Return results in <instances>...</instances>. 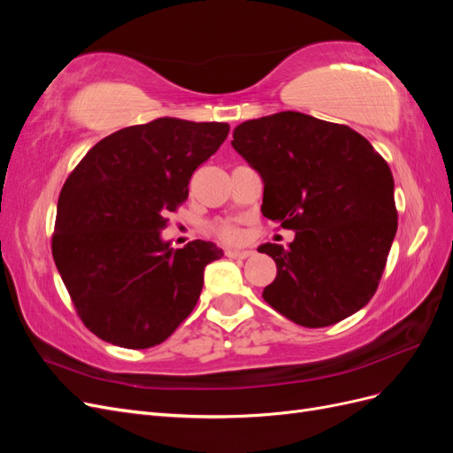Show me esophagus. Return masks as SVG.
Here are the masks:
<instances>
[{
  "mask_svg": "<svg viewBox=\"0 0 453 453\" xmlns=\"http://www.w3.org/2000/svg\"><path fill=\"white\" fill-rule=\"evenodd\" d=\"M225 253L230 258H250V257H253V251H250V250H226Z\"/></svg>",
  "mask_w": 453,
  "mask_h": 453,
  "instance_id": "1",
  "label": "esophagus"
}]
</instances>
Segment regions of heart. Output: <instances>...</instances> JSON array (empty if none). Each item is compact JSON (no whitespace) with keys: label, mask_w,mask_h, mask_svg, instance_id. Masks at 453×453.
<instances>
[{"label":"heart","mask_w":453,"mask_h":453,"mask_svg":"<svg viewBox=\"0 0 453 453\" xmlns=\"http://www.w3.org/2000/svg\"><path fill=\"white\" fill-rule=\"evenodd\" d=\"M215 232V236L219 240H223L226 243H232V242H238L242 238V232L238 226L234 225H228V223H221V225H215L211 228Z\"/></svg>","instance_id":"heart-1"}]
</instances>
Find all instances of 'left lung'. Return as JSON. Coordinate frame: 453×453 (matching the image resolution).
Wrapping results in <instances>:
<instances>
[{
  "label": "left lung",
  "mask_w": 453,
  "mask_h": 453,
  "mask_svg": "<svg viewBox=\"0 0 453 453\" xmlns=\"http://www.w3.org/2000/svg\"><path fill=\"white\" fill-rule=\"evenodd\" d=\"M232 138L263 180L260 211L295 230L287 248H257L278 266L263 298L310 328L366 306L396 234L388 162L353 128L298 111L245 120Z\"/></svg>",
  "instance_id": "obj_1"
}]
</instances>
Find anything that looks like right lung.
I'll return each mask as SVG.
<instances>
[{
    "label": "right lung",
    "instance_id": "obj_1",
    "mask_svg": "<svg viewBox=\"0 0 453 453\" xmlns=\"http://www.w3.org/2000/svg\"><path fill=\"white\" fill-rule=\"evenodd\" d=\"M226 122L160 117L113 132L67 177L52 257L87 328L120 348L166 340L198 303L211 242L173 250L160 236L188 181L226 140Z\"/></svg>",
    "mask_w": 453,
    "mask_h": 453
}]
</instances>
